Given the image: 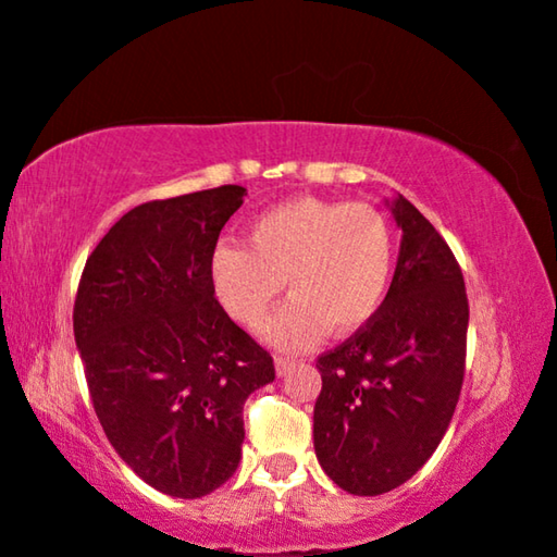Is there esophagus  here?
I'll use <instances>...</instances> for the list:
<instances>
[{"label":"esophagus","instance_id":"34e87169","mask_svg":"<svg viewBox=\"0 0 557 557\" xmlns=\"http://www.w3.org/2000/svg\"><path fill=\"white\" fill-rule=\"evenodd\" d=\"M295 366H297V361H295V358H289V356H277L275 358L277 375H287L292 369H295Z\"/></svg>","mask_w":557,"mask_h":557}]
</instances>
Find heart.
<instances>
[{
	"instance_id": "b5f03b06",
	"label": "heart",
	"mask_w": 557,
	"mask_h": 557,
	"mask_svg": "<svg viewBox=\"0 0 557 557\" xmlns=\"http://www.w3.org/2000/svg\"><path fill=\"white\" fill-rule=\"evenodd\" d=\"M395 235L369 203L292 199L250 223L248 248L223 240L211 256V287L225 314L258 326L282 282L289 301L262 329L289 351L314 346L332 329L354 334L381 312L391 289Z\"/></svg>"
}]
</instances>
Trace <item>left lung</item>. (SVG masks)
<instances>
[{"instance_id": "obj_1", "label": "left lung", "mask_w": 557, "mask_h": 557, "mask_svg": "<svg viewBox=\"0 0 557 557\" xmlns=\"http://www.w3.org/2000/svg\"><path fill=\"white\" fill-rule=\"evenodd\" d=\"M391 211L403 243L381 312L317 358V459L356 496L418 474L449 428L467 363L469 301L455 252L408 199Z\"/></svg>"}]
</instances>
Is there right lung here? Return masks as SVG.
Here are the masks:
<instances>
[{
	"instance_id": "add662e5",
	"label": "right lung",
	"mask_w": 557,
	"mask_h": 557,
	"mask_svg": "<svg viewBox=\"0 0 557 557\" xmlns=\"http://www.w3.org/2000/svg\"><path fill=\"white\" fill-rule=\"evenodd\" d=\"M243 196L225 184L135 206L90 252L73 305L75 346L110 445L176 498L228 482L243 405L275 381L270 351L211 287L215 243Z\"/></svg>"
}]
</instances>
